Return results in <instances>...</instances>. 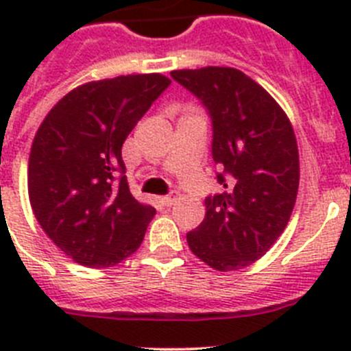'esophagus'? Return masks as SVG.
<instances>
[{
  "label": "esophagus",
  "instance_id": "obj_1",
  "mask_svg": "<svg viewBox=\"0 0 351 351\" xmlns=\"http://www.w3.org/2000/svg\"><path fill=\"white\" fill-rule=\"evenodd\" d=\"M176 200H178V197L176 195H165V197H160V202L163 204L165 207H170L176 204Z\"/></svg>",
  "mask_w": 351,
  "mask_h": 351
}]
</instances>
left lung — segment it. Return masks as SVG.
Instances as JSON below:
<instances>
[{"label": "left lung", "instance_id": "1", "mask_svg": "<svg viewBox=\"0 0 351 351\" xmlns=\"http://www.w3.org/2000/svg\"><path fill=\"white\" fill-rule=\"evenodd\" d=\"M213 119V160L221 193L206 198V218L186 241L219 272L262 258L287 228L299 191V149L290 119L241 70H173Z\"/></svg>", "mask_w": 351, "mask_h": 351}]
</instances>
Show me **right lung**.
<instances>
[{
  "label": "right lung",
  "mask_w": 351,
  "mask_h": 351,
  "mask_svg": "<svg viewBox=\"0 0 351 351\" xmlns=\"http://www.w3.org/2000/svg\"><path fill=\"white\" fill-rule=\"evenodd\" d=\"M169 86L161 73L93 80L42 121L27 165L31 209L73 262L114 267L141 247L156 210L130 193L121 147Z\"/></svg>",
  "instance_id": "add662e5"
}]
</instances>
